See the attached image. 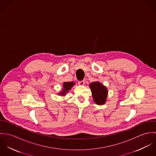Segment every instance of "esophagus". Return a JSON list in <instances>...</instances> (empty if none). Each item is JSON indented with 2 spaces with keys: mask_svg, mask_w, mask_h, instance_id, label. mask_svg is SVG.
<instances>
[{
  "mask_svg": "<svg viewBox=\"0 0 156 156\" xmlns=\"http://www.w3.org/2000/svg\"><path fill=\"white\" fill-rule=\"evenodd\" d=\"M85 80L79 81V85H81V86H83V85H85Z\"/></svg>",
  "mask_w": 156,
  "mask_h": 156,
  "instance_id": "1",
  "label": "esophagus"
}]
</instances>
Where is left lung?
<instances>
[{
    "label": "left lung",
    "mask_w": 156,
    "mask_h": 156,
    "mask_svg": "<svg viewBox=\"0 0 156 156\" xmlns=\"http://www.w3.org/2000/svg\"><path fill=\"white\" fill-rule=\"evenodd\" d=\"M94 101L98 105L105 104L108 90L106 87L99 82H94L89 84Z\"/></svg>",
    "instance_id": "1"
}]
</instances>
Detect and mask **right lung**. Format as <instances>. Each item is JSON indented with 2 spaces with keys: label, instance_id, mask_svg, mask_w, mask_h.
I'll use <instances>...</instances> for the list:
<instances>
[{
  "label": "right lung",
  "instance_id": "add662e5",
  "mask_svg": "<svg viewBox=\"0 0 156 156\" xmlns=\"http://www.w3.org/2000/svg\"><path fill=\"white\" fill-rule=\"evenodd\" d=\"M75 85V83L74 82H64L63 83V89L60 92L58 95L61 96H64L67 94V92L71 89V88Z\"/></svg>",
  "mask_w": 156,
  "mask_h": 156
}]
</instances>
